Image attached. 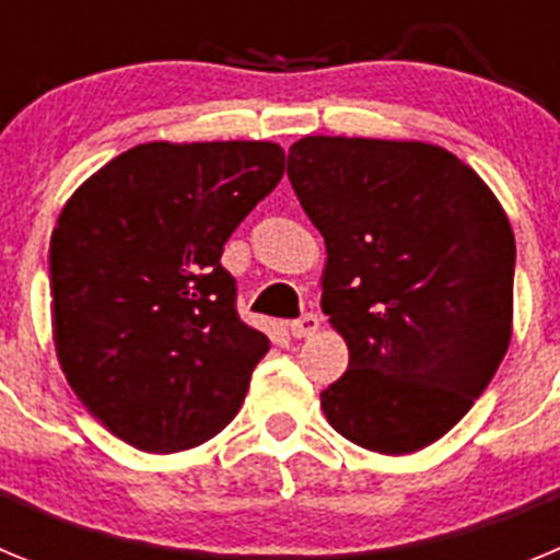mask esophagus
Instances as JSON below:
<instances>
[{
  "label": "esophagus",
  "mask_w": 560,
  "mask_h": 560,
  "mask_svg": "<svg viewBox=\"0 0 560 560\" xmlns=\"http://www.w3.org/2000/svg\"><path fill=\"white\" fill-rule=\"evenodd\" d=\"M289 330L294 339H308V336H314L316 330H319V316L316 314L300 316V319H294V323L289 325Z\"/></svg>",
  "instance_id": "1"
}]
</instances>
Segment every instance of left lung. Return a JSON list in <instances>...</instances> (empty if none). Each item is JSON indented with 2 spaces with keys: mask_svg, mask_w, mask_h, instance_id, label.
Returning a JSON list of instances; mask_svg holds the SVG:
<instances>
[{
  "mask_svg": "<svg viewBox=\"0 0 560 560\" xmlns=\"http://www.w3.org/2000/svg\"><path fill=\"white\" fill-rule=\"evenodd\" d=\"M289 179L325 237L323 311L348 370L319 400L368 452L412 454L463 420L513 334L516 241L493 190L420 140L303 137Z\"/></svg>",
  "mask_w": 560,
  "mask_h": 560,
  "instance_id": "obj_1",
  "label": "left lung"
}]
</instances>
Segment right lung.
Wrapping results in <instances>:
<instances>
[{"label": "right lung", "mask_w": 560, "mask_h": 560, "mask_svg": "<svg viewBox=\"0 0 560 560\" xmlns=\"http://www.w3.org/2000/svg\"><path fill=\"white\" fill-rule=\"evenodd\" d=\"M283 171L277 142H145L63 205L49 237L58 364L128 446H201L244 404L269 339L241 323L221 252Z\"/></svg>", "instance_id": "1"}]
</instances>
